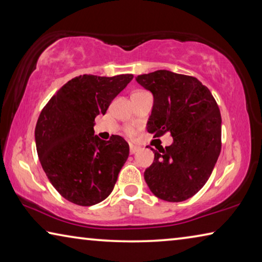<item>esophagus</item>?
I'll return each instance as SVG.
<instances>
[{
  "instance_id": "1",
  "label": "esophagus",
  "mask_w": 262,
  "mask_h": 262,
  "mask_svg": "<svg viewBox=\"0 0 262 262\" xmlns=\"http://www.w3.org/2000/svg\"><path fill=\"white\" fill-rule=\"evenodd\" d=\"M139 150H140V148H139V147H136V145H133V144H130V145H129V151H130V154H132V155L136 154L137 151H139Z\"/></svg>"
}]
</instances>
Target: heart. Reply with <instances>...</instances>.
Here are the masks:
<instances>
[{"label": "heart", "mask_w": 262, "mask_h": 262, "mask_svg": "<svg viewBox=\"0 0 262 262\" xmlns=\"http://www.w3.org/2000/svg\"><path fill=\"white\" fill-rule=\"evenodd\" d=\"M127 133H128V134H129V135H133V134H134V130H133L132 128H129V129L127 130Z\"/></svg>", "instance_id": "heart-1"}]
</instances>
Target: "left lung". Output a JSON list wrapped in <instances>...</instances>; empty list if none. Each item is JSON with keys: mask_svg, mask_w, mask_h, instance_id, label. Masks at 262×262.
Listing matches in <instances>:
<instances>
[{"mask_svg": "<svg viewBox=\"0 0 262 262\" xmlns=\"http://www.w3.org/2000/svg\"><path fill=\"white\" fill-rule=\"evenodd\" d=\"M136 82L154 96L147 129L170 133L173 142L155 154L144 171L154 195L168 202L192 198L209 179L221 152L222 118L209 89L198 78L168 70L139 75Z\"/></svg>", "mask_w": 262, "mask_h": 262, "instance_id": "8db88e82", "label": "left lung"}]
</instances>
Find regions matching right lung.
<instances>
[{"label":"right lung","mask_w":262,"mask_h":262,"mask_svg":"<svg viewBox=\"0 0 262 262\" xmlns=\"http://www.w3.org/2000/svg\"><path fill=\"white\" fill-rule=\"evenodd\" d=\"M133 79L132 74L81 75L57 90L42 108L34 137L48 180L66 200L94 206L108 196L129 155L125 139L95 135V118Z\"/></svg>","instance_id":"1"}]
</instances>
